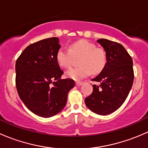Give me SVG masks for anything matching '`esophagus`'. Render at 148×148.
Returning <instances> with one entry per match:
<instances>
[{
	"instance_id": "obj_1",
	"label": "esophagus",
	"mask_w": 148,
	"mask_h": 148,
	"mask_svg": "<svg viewBox=\"0 0 148 148\" xmlns=\"http://www.w3.org/2000/svg\"><path fill=\"white\" fill-rule=\"evenodd\" d=\"M82 84V82H76V85H77V86H81Z\"/></svg>"
}]
</instances>
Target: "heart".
I'll return each mask as SVG.
<instances>
[{
    "label": "heart",
    "mask_w": 148,
    "mask_h": 148,
    "mask_svg": "<svg viewBox=\"0 0 148 148\" xmlns=\"http://www.w3.org/2000/svg\"><path fill=\"white\" fill-rule=\"evenodd\" d=\"M79 57L76 68L70 69L66 72V76L74 80H80L88 77L91 72L98 74L104 69L107 62V56L103 49L96 48L92 42L80 40L70 45L67 49L61 46L56 52V59L58 64L64 69L69 68L74 58Z\"/></svg>",
    "instance_id": "b5f03b06"
}]
</instances>
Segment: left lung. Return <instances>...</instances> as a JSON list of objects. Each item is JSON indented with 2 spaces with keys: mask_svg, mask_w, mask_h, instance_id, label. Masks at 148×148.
<instances>
[{
  "mask_svg": "<svg viewBox=\"0 0 148 148\" xmlns=\"http://www.w3.org/2000/svg\"><path fill=\"white\" fill-rule=\"evenodd\" d=\"M97 41L105 51L107 63L92 79L99 85H93V92L85 99V104L93 112L107 115L120 108L129 95L134 80L132 59L119 43L105 38Z\"/></svg>",
  "mask_w": 148,
  "mask_h": 148,
  "instance_id": "left-lung-1",
  "label": "left lung"
}]
</instances>
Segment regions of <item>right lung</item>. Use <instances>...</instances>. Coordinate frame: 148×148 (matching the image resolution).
I'll return each instance as SVG.
<instances>
[{
	"label": "right lung",
	"mask_w": 148,
	"mask_h": 148,
	"mask_svg": "<svg viewBox=\"0 0 148 148\" xmlns=\"http://www.w3.org/2000/svg\"><path fill=\"white\" fill-rule=\"evenodd\" d=\"M61 47L57 37L30 44L16 62V86L22 102L36 115L50 117L65 107L67 95L75 84L61 79L64 71L56 62Z\"/></svg>",
	"instance_id": "add662e5"
}]
</instances>
